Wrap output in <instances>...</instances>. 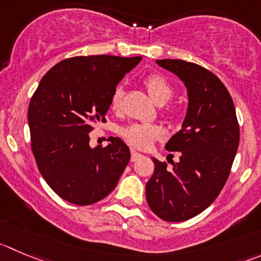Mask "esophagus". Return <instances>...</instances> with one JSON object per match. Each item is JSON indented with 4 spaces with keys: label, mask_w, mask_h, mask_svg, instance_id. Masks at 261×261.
<instances>
[{
    "label": "esophagus",
    "mask_w": 261,
    "mask_h": 261,
    "mask_svg": "<svg viewBox=\"0 0 261 261\" xmlns=\"http://www.w3.org/2000/svg\"><path fill=\"white\" fill-rule=\"evenodd\" d=\"M141 156H142V155H141L140 152H137V151H135V150L130 151V160H132V161L138 160V159H140Z\"/></svg>",
    "instance_id": "1"
}]
</instances>
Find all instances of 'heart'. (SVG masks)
<instances>
[{
  "label": "heart",
  "instance_id": "b5f03b06",
  "mask_svg": "<svg viewBox=\"0 0 261 261\" xmlns=\"http://www.w3.org/2000/svg\"><path fill=\"white\" fill-rule=\"evenodd\" d=\"M145 87L151 100L156 105H164L170 100L173 95V87L165 76L160 74H151L145 79ZM124 91L121 87H116L110 100V108L119 111L123 105ZM120 135L129 145L137 148H147L155 140L163 137V129L155 124H130L120 130Z\"/></svg>",
  "mask_w": 261,
  "mask_h": 261
}]
</instances>
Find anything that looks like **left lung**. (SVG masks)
Returning a JSON list of instances; mask_svg holds the SVG:
<instances>
[{
    "label": "left lung",
    "instance_id": "left-lung-1",
    "mask_svg": "<svg viewBox=\"0 0 261 261\" xmlns=\"http://www.w3.org/2000/svg\"><path fill=\"white\" fill-rule=\"evenodd\" d=\"M156 64L183 82L188 106L182 128L165 145L168 151L179 152V160L166 168L151 158L155 169L146 185V198L159 218L183 222L209 207L224 187L240 128L229 92L212 71L183 60L164 59Z\"/></svg>",
    "mask_w": 261,
    "mask_h": 261
}]
</instances>
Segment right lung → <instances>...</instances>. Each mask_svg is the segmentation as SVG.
Listing matches in <instances>:
<instances>
[{"label": "right lung", "instance_id": "right-lung-1", "mask_svg": "<svg viewBox=\"0 0 261 261\" xmlns=\"http://www.w3.org/2000/svg\"><path fill=\"white\" fill-rule=\"evenodd\" d=\"M141 60L78 56L56 64L39 82L28 109L32 151L47 185L68 202L91 205L118 185L129 147L118 137L91 147L89 132L105 123L114 89Z\"/></svg>", "mask_w": 261, "mask_h": 261}]
</instances>
